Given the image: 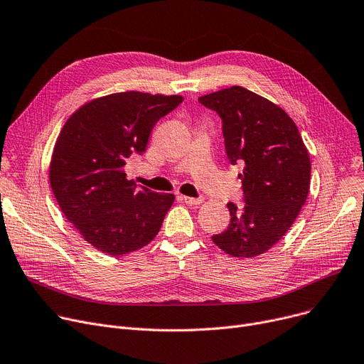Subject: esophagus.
Listing matches in <instances>:
<instances>
[{
  "label": "esophagus",
  "instance_id": "obj_1",
  "mask_svg": "<svg viewBox=\"0 0 364 364\" xmlns=\"http://www.w3.org/2000/svg\"><path fill=\"white\" fill-rule=\"evenodd\" d=\"M187 205H190V206H195V205H200L202 202H203V199L202 198H190V196H183L181 198Z\"/></svg>",
  "mask_w": 364,
  "mask_h": 364
}]
</instances>
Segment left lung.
<instances>
[{"mask_svg": "<svg viewBox=\"0 0 364 364\" xmlns=\"http://www.w3.org/2000/svg\"><path fill=\"white\" fill-rule=\"evenodd\" d=\"M199 102L220 114L227 156L243 165L238 178L246 205H227L230 225L212 241L234 257L259 256L285 235L306 203L309 151L291 117L243 86L203 95Z\"/></svg>", "mask_w": 364, "mask_h": 364, "instance_id": "8db88e82", "label": "left lung"}]
</instances>
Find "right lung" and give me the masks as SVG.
I'll list each match as a JSON object with an SVG mask.
<instances>
[{"instance_id":"right-lung-1","label":"right lung","mask_w":364,"mask_h":364,"mask_svg":"<svg viewBox=\"0 0 364 364\" xmlns=\"http://www.w3.org/2000/svg\"><path fill=\"white\" fill-rule=\"evenodd\" d=\"M181 102L180 95L118 92L86 102L65 121L50 183L67 220L96 250L127 255L159 232L176 196L137 188L126 164L144 152L159 118Z\"/></svg>"}]
</instances>
